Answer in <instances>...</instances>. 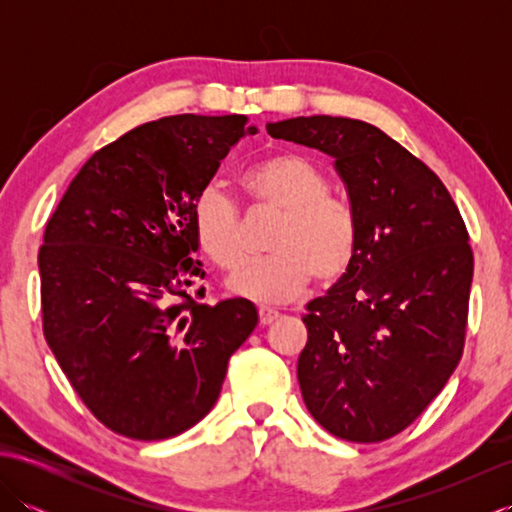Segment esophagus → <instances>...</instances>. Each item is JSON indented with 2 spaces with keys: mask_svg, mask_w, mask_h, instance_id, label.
Wrapping results in <instances>:
<instances>
[{
  "mask_svg": "<svg viewBox=\"0 0 512 512\" xmlns=\"http://www.w3.org/2000/svg\"><path fill=\"white\" fill-rule=\"evenodd\" d=\"M279 319V312L277 310H270V308H259V323L262 325H270Z\"/></svg>",
  "mask_w": 512,
  "mask_h": 512,
  "instance_id": "obj_1",
  "label": "esophagus"
}]
</instances>
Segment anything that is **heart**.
I'll return each mask as SVG.
<instances>
[{
  "label": "heart",
  "instance_id": "obj_1",
  "mask_svg": "<svg viewBox=\"0 0 512 512\" xmlns=\"http://www.w3.org/2000/svg\"><path fill=\"white\" fill-rule=\"evenodd\" d=\"M239 187L257 206L281 213L270 237L273 255L253 259L228 279L235 295L259 303H284L306 290L314 275L339 279L352 266L358 226L352 206L332 198V182L308 156L277 154L248 167ZM191 231L198 248L222 270L242 259V231L233 200L206 187L193 202Z\"/></svg>",
  "mask_w": 512,
  "mask_h": 512
}]
</instances>
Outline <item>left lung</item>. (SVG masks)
I'll return each instance as SVG.
<instances>
[{"instance_id": "left-lung-1", "label": "left lung", "mask_w": 512, "mask_h": 512, "mask_svg": "<svg viewBox=\"0 0 512 512\" xmlns=\"http://www.w3.org/2000/svg\"><path fill=\"white\" fill-rule=\"evenodd\" d=\"M266 129L334 158L358 226L352 266L303 317V402L336 438L387 440L462 358L473 281L462 215L436 173L374 125L297 116Z\"/></svg>"}]
</instances>
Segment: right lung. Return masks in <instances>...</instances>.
Segmentation results:
<instances>
[{
    "mask_svg": "<svg viewBox=\"0 0 512 512\" xmlns=\"http://www.w3.org/2000/svg\"><path fill=\"white\" fill-rule=\"evenodd\" d=\"M255 134L239 114L140 125L85 162L48 220L43 334L85 407L125 438L165 440L200 422L259 321L248 299L189 295L204 277L193 202Z\"/></svg>",
    "mask_w": 512,
    "mask_h": 512,
    "instance_id": "right-lung-1",
    "label": "right lung"
}]
</instances>
